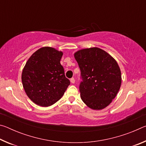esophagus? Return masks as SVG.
<instances>
[{
	"label": "esophagus",
	"instance_id": "esophagus-1",
	"mask_svg": "<svg viewBox=\"0 0 146 146\" xmlns=\"http://www.w3.org/2000/svg\"><path fill=\"white\" fill-rule=\"evenodd\" d=\"M70 81H71V83L74 84V83H75V78H71L70 79Z\"/></svg>",
	"mask_w": 146,
	"mask_h": 146
}]
</instances>
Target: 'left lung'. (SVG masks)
<instances>
[{
    "label": "left lung",
    "mask_w": 146,
    "mask_h": 146,
    "mask_svg": "<svg viewBox=\"0 0 146 146\" xmlns=\"http://www.w3.org/2000/svg\"><path fill=\"white\" fill-rule=\"evenodd\" d=\"M82 81L80 97L89 108L100 110L111 103L122 83L120 69L115 59L103 49H82L74 53Z\"/></svg>",
    "instance_id": "8db88e82"
}]
</instances>
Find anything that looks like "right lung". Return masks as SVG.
I'll return each instance as SVG.
<instances>
[{"instance_id":"right-lung-1","label":"right lung","mask_w":146,"mask_h":146,"mask_svg":"<svg viewBox=\"0 0 146 146\" xmlns=\"http://www.w3.org/2000/svg\"><path fill=\"white\" fill-rule=\"evenodd\" d=\"M63 52L42 47L33 53L22 73V82L28 97L36 105L48 107L64 95L70 81L60 64Z\"/></svg>"}]
</instances>
